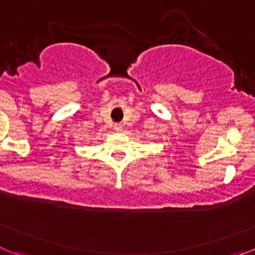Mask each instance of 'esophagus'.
<instances>
[{
  "mask_svg": "<svg viewBox=\"0 0 255 255\" xmlns=\"http://www.w3.org/2000/svg\"><path fill=\"white\" fill-rule=\"evenodd\" d=\"M114 128L116 131H121V130H123V125H121V124H115Z\"/></svg>",
  "mask_w": 255,
  "mask_h": 255,
  "instance_id": "1",
  "label": "esophagus"
}]
</instances>
